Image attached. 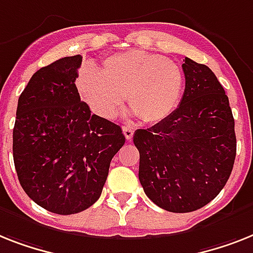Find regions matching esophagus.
Segmentation results:
<instances>
[{
  "label": "esophagus",
  "mask_w": 253,
  "mask_h": 253,
  "mask_svg": "<svg viewBox=\"0 0 253 253\" xmlns=\"http://www.w3.org/2000/svg\"><path fill=\"white\" fill-rule=\"evenodd\" d=\"M123 133H124L125 138L128 139V141H130V139L133 138L134 130H133L131 128H129V126H123Z\"/></svg>",
  "instance_id": "esophagus-1"
}]
</instances>
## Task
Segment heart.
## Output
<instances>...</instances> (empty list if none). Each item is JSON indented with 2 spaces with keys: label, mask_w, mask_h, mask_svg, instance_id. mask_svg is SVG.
Segmentation results:
<instances>
[{
  "label": "heart",
  "mask_w": 253,
  "mask_h": 253,
  "mask_svg": "<svg viewBox=\"0 0 253 253\" xmlns=\"http://www.w3.org/2000/svg\"><path fill=\"white\" fill-rule=\"evenodd\" d=\"M77 87L90 108L101 118L111 119L128 104L146 124L166 120L178 106L185 87L182 68L158 54L131 50L108 56L101 72L85 68Z\"/></svg>",
  "instance_id": "heart-1"
}]
</instances>
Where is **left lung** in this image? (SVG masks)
Returning a JSON list of instances; mask_svg holds the SVG:
<instances>
[{
	"instance_id": "8db88e82",
	"label": "left lung",
	"mask_w": 253,
	"mask_h": 253,
	"mask_svg": "<svg viewBox=\"0 0 253 253\" xmlns=\"http://www.w3.org/2000/svg\"><path fill=\"white\" fill-rule=\"evenodd\" d=\"M185 91L170 116L137 129L138 178L145 194L174 213L197 211L220 194L237 154L229 98L204 64L185 58Z\"/></svg>"
}]
</instances>
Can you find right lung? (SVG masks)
<instances>
[{
	"instance_id": "1",
	"label": "right lung",
	"mask_w": 253,
	"mask_h": 253,
	"mask_svg": "<svg viewBox=\"0 0 253 253\" xmlns=\"http://www.w3.org/2000/svg\"><path fill=\"white\" fill-rule=\"evenodd\" d=\"M83 56L42 67L20 94L12 156L23 190L40 207L74 214L102 194L110 163L125 143L118 124L93 115L76 81Z\"/></svg>"
}]
</instances>
